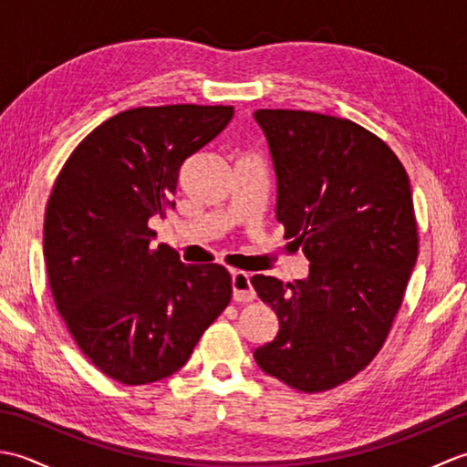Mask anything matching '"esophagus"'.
I'll return each mask as SVG.
<instances>
[{
    "instance_id": "obj_1",
    "label": "esophagus",
    "mask_w": 467,
    "mask_h": 467,
    "mask_svg": "<svg viewBox=\"0 0 467 467\" xmlns=\"http://www.w3.org/2000/svg\"><path fill=\"white\" fill-rule=\"evenodd\" d=\"M233 299L239 303H249L254 299L251 276L244 271H233Z\"/></svg>"
}]
</instances>
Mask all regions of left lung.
Wrapping results in <instances>:
<instances>
[{
  "mask_svg": "<svg viewBox=\"0 0 467 467\" xmlns=\"http://www.w3.org/2000/svg\"><path fill=\"white\" fill-rule=\"evenodd\" d=\"M276 174V221L309 259L295 283L254 275L279 333L254 349L296 391L349 381L379 353L418 261V223L400 158L347 118L256 110Z\"/></svg>",
  "mask_w": 467,
  "mask_h": 467,
  "instance_id": "obj_1",
  "label": "left lung"
}]
</instances>
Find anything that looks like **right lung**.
Masks as SVG:
<instances>
[{
    "label": "right lung",
    "mask_w": 467,
    "mask_h": 467,
    "mask_svg": "<svg viewBox=\"0 0 467 467\" xmlns=\"http://www.w3.org/2000/svg\"><path fill=\"white\" fill-rule=\"evenodd\" d=\"M233 114V106L132 108L88 134L56 178L44 221L49 289L78 347L114 381L144 385L181 369L231 303L224 266L150 249L148 221L174 206L181 166Z\"/></svg>",
    "instance_id": "right-lung-1"
}]
</instances>
